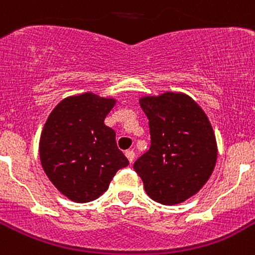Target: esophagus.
Masks as SVG:
<instances>
[{
  "instance_id": "esophagus-1",
  "label": "esophagus",
  "mask_w": 255,
  "mask_h": 255,
  "mask_svg": "<svg viewBox=\"0 0 255 255\" xmlns=\"http://www.w3.org/2000/svg\"><path fill=\"white\" fill-rule=\"evenodd\" d=\"M126 157H127L129 162H131V163L133 162V161H134V152H133V150H127V152H126Z\"/></svg>"
}]
</instances>
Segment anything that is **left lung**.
Wrapping results in <instances>:
<instances>
[{"label": "left lung", "instance_id": "left-lung-1", "mask_svg": "<svg viewBox=\"0 0 255 255\" xmlns=\"http://www.w3.org/2000/svg\"><path fill=\"white\" fill-rule=\"evenodd\" d=\"M150 148L133 163L153 200L173 206L195 195L214 171L216 138L208 118L188 95L144 97Z\"/></svg>", "mask_w": 255, "mask_h": 255}]
</instances>
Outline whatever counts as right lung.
<instances>
[{
  "instance_id": "add662e5",
  "label": "right lung",
  "mask_w": 255,
  "mask_h": 255,
  "mask_svg": "<svg viewBox=\"0 0 255 255\" xmlns=\"http://www.w3.org/2000/svg\"><path fill=\"white\" fill-rule=\"evenodd\" d=\"M115 99L93 93L69 97L44 124L39 153L45 174L61 194L77 203L97 199L118 170L129 163L105 118Z\"/></svg>"
}]
</instances>
